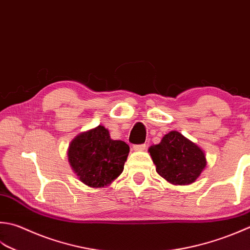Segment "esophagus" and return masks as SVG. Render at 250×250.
Returning a JSON list of instances; mask_svg holds the SVG:
<instances>
[{
  "label": "esophagus",
  "instance_id": "1",
  "mask_svg": "<svg viewBox=\"0 0 250 250\" xmlns=\"http://www.w3.org/2000/svg\"><path fill=\"white\" fill-rule=\"evenodd\" d=\"M146 148V145L145 144H140V145H134L133 146V150L135 151H143Z\"/></svg>",
  "mask_w": 250,
  "mask_h": 250
}]
</instances>
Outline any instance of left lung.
<instances>
[{
  "mask_svg": "<svg viewBox=\"0 0 250 250\" xmlns=\"http://www.w3.org/2000/svg\"><path fill=\"white\" fill-rule=\"evenodd\" d=\"M148 153L157 173L173 185L194 183L207 165L205 151L178 131H170Z\"/></svg>",
  "mask_w": 250,
  "mask_h": 250,
  "instance_id": "obj_1",
  "label": "left lung"
}]
</instances>
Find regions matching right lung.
I'll return each mask as SVG.
<instances>
[{
	"mask_svg": "<svg viewBox=\"0 0 250 250\" xmlns=\"http://www.w3.org/2000/svg\"><path fill=\"white\" fill-rule=\"evenodd\" d=\"M130 151L129 145L112 140L104 125L81 132L67 151L68 163L83 184L100 188L108 187L122 173Z\"/></svg>",
	"mask_w": 250,
	"mask_h": 250,
	"instance_id": "add662e5",
	"label": "right lung"
}]
</instances>
